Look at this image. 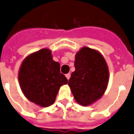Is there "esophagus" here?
I'll return each mask as SVG.
<instances>
[{
	"mask_svg": "<svg viewBox=\"0 0 134 134\" xmlns=\"http://www.w3.org/2000/svg\"><path fill=\"white\" fill-rule=\"evenodd\" d=\"M65 76H66V77H67V80H69V79L70 78V73H68V74H66V75H65Z\"/></svg>",
	"mask_w": 134,
	"mask_h": 134,
	"instance_id": "esophagus-1",
	"label": "esophagus"
}]
</instances>
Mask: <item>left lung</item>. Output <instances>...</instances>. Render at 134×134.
<instances>
[{
    "label": "left lung",
    "mask_w": 134,
    "mask_h": 134,
    "mask_svg": "<svg viewBox=\"0 0 134 134\" xmlns=\"http://www.w3.org/2000/svg\"><path fill=\"white\" fill-rule=\"evenodd\" d=\"M75 71L68 85L75 100L89 105L100 98L106 90L109 72L103 57L96 50L83 47L77 53Z\"/></svg>",
    "instance_id": "obj_1"
}]
</instances>
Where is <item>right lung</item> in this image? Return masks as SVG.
Listing matches in <instances>:
<instances>
[{
  "label": "right lung",
  "instance_id": "add662e5",
  "mask_svg": "<svg viewBox=\"0 0 134 134\" xmlns=\"http://www.w3.org/2000/svg\"><path fill=\"white\" fill-rule=\"evenodd\" d=\"M19 80L24 96L41 107L52 105L59 87L68 82L60 72L59 63L53 60L52 52L47 49L25 59L19 70Z\"/></svg>",
  "mask_w": 134,
  "mask_h": 134
}]
</instances>
